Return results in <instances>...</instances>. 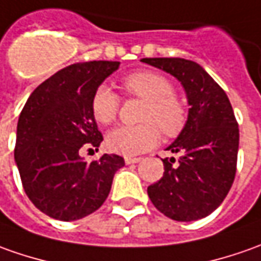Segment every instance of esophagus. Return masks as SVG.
<instances>
[{"label": "esophagus", "instance_id": "obj_1", "mask_svg": "<svg viewBox=\"0 0 261 261\" xmlns=\"http://www.w3.org/2000/svg\"><path fill=\"white\" fill-rule=\"evenodd\" d=\"M143 160L141 157H125V164H136Z\"/></svg>", "mask_w": 261, "mask_h": 261}]
</instances>
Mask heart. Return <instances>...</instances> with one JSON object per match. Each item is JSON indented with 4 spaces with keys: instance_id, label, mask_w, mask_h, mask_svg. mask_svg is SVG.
<instances>
[{
    "instance_id": "obj_1",
    "label": "heart",
    "mask_w": 261,
    "mask_h": 261,
    "mask_svg": "<svg viewBox=\"0 0 261 261\" xmlns=\"http://www.w3.org/2000/svg\"><path fill=\"white\" fill-rule=\"evenodd\" d=\"M123 88L130 97L144 100L138 125H121L107 136V147L123 155H137L153 148L160 141V130L175 136L182 130L187 111L174 94L170 80L154 71H136L123 79ZM120 97L108 86H100L91 98V113L97 123L111 124L118 116Z\"/></svg>"
}]
</instances>
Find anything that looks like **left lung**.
Wrapping results in <instances>:
<instances>
[{"instance_id":"1","label":"left lung","mask_w":261,"mask_h":261,"mask_svg":"<svg viewBox=\"0 0 261 261\" xmlns=\"http://www.w3.org/2000/svg\"><path fill=\"white\" fill-rule=\"evenodd\" d=\"M174 75L186 90L189 118L173 144L180 157L164 159V174L148 186L155 208L177 221H193L212 214L234 181L239 124L224 90L198 64L184 58H143Z\"/></svg>"}]
</instances>
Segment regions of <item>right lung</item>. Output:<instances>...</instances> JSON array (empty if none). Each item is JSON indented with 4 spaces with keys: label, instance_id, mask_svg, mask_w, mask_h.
<instances>
[{
    "label": "right lung",
    "instance_id": "right-lung-1",
    "mask_svg": "<svg viewBox=\"0 0 261 261\" xmlns=\"http://www.w3.org/2000/svg\"><path fill=\"white\" fill-rule=\"evenodd\" d=\"M118 61H90L57 71L37 87L19 114L15 163L33 204L61 221L80 220L98 210L113 177L124 166L117 154L91 163L83 147L98 150L102 136L91 113V98Z\"/></svg>",
    "mask_w": 261,
    "mask_h": 261
}]
</instances>
